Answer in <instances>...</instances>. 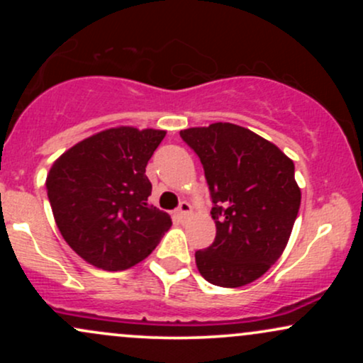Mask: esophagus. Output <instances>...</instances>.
Returning a JSON list of instances; mask_svg holds the SVG:
<instances>
[{
    "mask_svg": "<svg viewBox=\"0 0 363 363\" xmlns=\"http://www.w3.org/2000/svg\"><path fill=\"white\" fill-rule=\"evenodd\" d=\"M191 210H193V208H191L189 203H187V201H182L181 205H179V208H177L176 213H177L179 218H186V216L191 213Z\"/></svg>",
    "mask_w": 363,
    "mask_h": 363,
    "instance_id": "34e87169",
    "label": "esophagus"
}]
</instances>
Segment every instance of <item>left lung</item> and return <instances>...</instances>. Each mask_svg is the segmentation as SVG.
I'll return each instance as SVG.
<instances>
[{"instance_id":"left-lung-1","label":"left lung","mask_w":363,"mask_h":363,"mask_svg":"<svg viewBox=\"0 0 363 363\" xmlns=\"http://www.w3.org/2000/svg\"><path fill=\"white\" fill-rule=\"evenodd\" d=\"M181 138L205 169L216 237L196 251L206 281L227 289L262 277L285 249L301 208L295 165L277 145L230 123L189 128Z\"/></svg>"}]
</instances>
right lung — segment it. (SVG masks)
Wrapping results in <instances>:
<instances>
[{
  "label": "right lung",
  "instance_id": "obj_1",
  "mask_svg": "<svg viewBox=\"0 0 363 363\" xmlns=\"http://www.w3.org/2000/svg\"><path fill=\"white\" fill-rule=\"evenodd\" d=\"M165 131L106 129L62 153L48 174L49 203L61 235L78 256L107 272L143 261L172 225L148 203L145 169Z\"/></svg>",
  "mask_w": 363,
  "mask_h": 363
}]
</instances>
